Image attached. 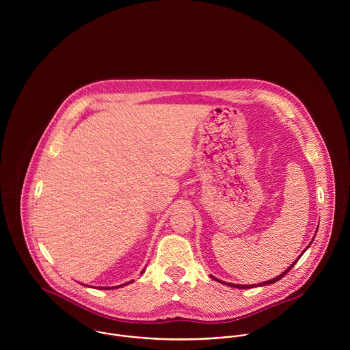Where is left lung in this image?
Returning a JSON list of instances; mask_svg holds the SVG:
<instances>
[{"label":"left lung","mask_w":350,"mask_h":350,"mask_svg":"<svg viewBox=\"0 0 350 350\" xmlns=\"http://www.w3.org/2000/svg\"><path fill=\"white\" fill-rule=\"evenodd\" d=\"M308 247H309V246H308ZM308 247H306V249H308ZM301 256H302V255H301ZM301 256H299L297 259H301ZM296 262H297V260H296ZM296 262H293V265H292V266H289V267H288V269H286V270H285L282 274H280L278 277H275V278H273V280H270V281H265V282H262V284H256V285L262 286V285H270V284H274V282H277L278 280H281V278H282V277H284V275H285V274H286V273H288V271H289V270H291V269H292V267L296 265ZM212 278H213V280H217V278H215V277H212ZM217 281H219V280H217ZM220 282H223V281H220ZM224 284H226V285H230V286H235V288H239V289H246V288H254V286H256V285H237V284H230V282H224Z\"/></svg>","instance_id":"1"}]
</instances>
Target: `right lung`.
Returning <instances> with one entry per match:
<instances>
[{"instance_id":"add662e5","label":"right lung","mask_w":350,"mask_h":350,"mask_svg":"<svg viewBox=\"0 0 350 350\" xmlns=\"http://www.w3.org/2000/svg\"><path fill=\"white\" fill-rule=\"evenodd\" d=\"M119 286H122V285H119ZM116 288V286H115ZM103 289H111V288H108V286H105V288H103Z\"/></svg>"}]
</instances>
